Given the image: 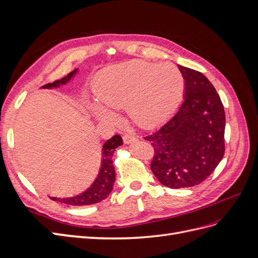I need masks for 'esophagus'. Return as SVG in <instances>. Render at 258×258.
Returning <instances> with one entry per match:
<instances>
[{
    "instance_id": "34e87169",
    "label": "esophagus",
    "mask_w": 258,
    "mask_h": 258,
    "mask_svg": "<svg viewBox=\"0 0 258 258\" xmlns=\"http://www.w3.org/2000/svg\"><path fill=\"white\" fill-rule=\"evenodd\" d=\"M122 140H123V143L124 144H129V143H132V142L137 141L138 138L136 136H134V135H131V134H126V135H123Z\"/></svg>"
}]
</instances>
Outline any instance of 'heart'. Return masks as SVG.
<instances>
[{
    "instance_id": "b5f03b06",
    "label": "heart",
    "mask_w": 258,
    "mask_h": 258,
    "mask_svg": "<svg viewBox=\"0 0 258 258\" xmlns=\"http://www.w3.org/2000/svg\"><path fill=\"white\" fill-rule=\"evenodd\" d=\"M183 90V75L173 64L129 61L107 69L98 76L93 93L103 106H93V112L101 120L115 121L117 116L110 108L126 106L130 118L137 124L151 128L175 111Z\"/></svg>"
}]
</instances>
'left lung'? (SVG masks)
Returning a JSON list of instances; mask_svg holds the SVG:
<instances>
[{"label":"left lung","mask_w":258,"mask_h":258,"mask_svg":"<svg viewBox=\"0 0 258 258\" xmlns=\"http://www.w3.org/2000/svg\"><path fill=\"white\" fill-rule=\"evenodd\" d=\"M184 81V101L177 112L153 134L144 137L154 147L151 170L169 188L204 182L225 154V111L207 77L178 66Z\"/></svg>","instance_id":"8db88e82"}]
</instances>
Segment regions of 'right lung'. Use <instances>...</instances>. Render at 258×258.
I'll use <instances>...</instances> for the list:
<instances>
[{
	"label": "right lung",
	"instance_id": "obj_1",
	"mask_svg": "<svg viewBox=\"0 0 258 258\" xmlns=\"http://www.w3.org/2000/svg\"><path fill=\"white\" fill-rule=\"evenodd\" d=\"M76 71L77 70H74L73 72L69 73L66 77H63V79L44 85L43 88H56L59 87L60 85H64L72 79ZM120 145H122V139L119 135H115L104 143L102 153V163H101L100 172L97 178L95 179V182L92 183V185L87 190H85L84 192L79 195V196L71 198L51 199L59 200L60 202H63V204L69 206H89L93 204H98V202L104 200L113 189V184L115 182L116 174L112 158L115 150Z\"/></svg>",
	"mask_w": 258,
	"mask_h": 258
}]
</instances>
